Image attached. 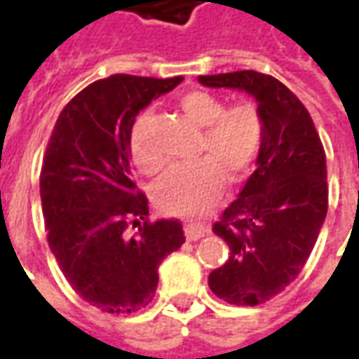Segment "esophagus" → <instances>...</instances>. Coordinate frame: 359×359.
Returning <instances> with one entry per match:
<instances>
[{"mask_svg": "<svg viewBox=\"0 0 359 359\" xmlns=\"http://www.w3.org/2000/svg\"><path fill=\"white\" fill-rule=\"evenodd\" d=\"M208 234H210V225H205V223H187L184 225V236L188 241H198Z\"/></svg>", "mask_w": 359, "mask_h": 359, "instance_id": "esophagus-1", "label": "esophagus"}]
</instances>
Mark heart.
Here are the masks:
<instances>
[{
    "label": "heart",
    "instance_id": "1",
    "mask_svg": "<svg viewBox=\"0 0 359 359\" xmlns=\"http://www.w3.org/2000/svg\"><path fill=\"white\" fill-rule=\"evenodd\" d=\"M179 107L192 123L203 126L194 163L177 165L154 187V202L163 213L198 215L217 202L225 175L238 180L256 163L264 144V117L256 103L226 105L221 95L192 90L179 97ZM151 113L142 111L128 134V149L140 171L154 175L163 167V157L151 144Z\"/></svg>",
    "mask_w": 359,
    "mask_h": 359
}]
</instances>
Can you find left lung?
I'll use <instances>...</instances> for the list:
<instances>
[{
  "mask_svg": "<svg viewBox=\"0 0 359 359\" xmlns=\"http://www.w3.org/2000/svg\"><path fill=\"white\" fill-rule=\"evenodd\" d=\"M198 81L248 92L264 117L257 169L213 225L231 256L210 275L221 300L259 306L300 275L316 246L329 208L323 144L304 103L275 76L236 71Z\"/></svg>",
  "mask_w": 359,
  "mask_h": 359,
  "instance_id": "obj_1",
  "label": "left lung"
}]
</instances>
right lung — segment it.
<instances>
[{"instance_id": "obj_1", "label": "right lung", "mask_w": 359, "mask_h": 359, "mask_svg": "<svg viewBox=\"0 0 359 359\" xmlns=\"http://www.w3.org/2000/svg\"><path fill=\"white\" fill-rule=\"evenodd\" d=\"M180 82L133 74L92 82L59 113L46 148L40 198L50 248L74 292L105 313L146 308L157 267L184 242L180 221L148 219L128 149L134 117Z\"/></svg>"}]
</instances>
